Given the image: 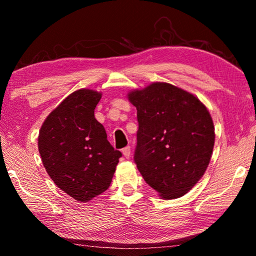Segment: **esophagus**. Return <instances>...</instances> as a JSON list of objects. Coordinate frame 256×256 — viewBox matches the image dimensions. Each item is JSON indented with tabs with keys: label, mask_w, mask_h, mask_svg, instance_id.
I'll list each match as a JSON object with an SVG mask.
<instances>
[{
	"label": "esophagus",
	"mask_w": 256,
	"mask_h": 256,
	"mask_svg": "<svg viewBox=\"0 0 256 256\" xmlns=\"http://www.w3.org/2000/svg\"><path fill=\"white\" fill-rule=\"evenodd\" d=\"M122 152L124 154V157L126 159L131 157V148H130V146H125V148L122 150Z\"/></svg>",
	"instance_id": "obj_1"
}]
</instances>
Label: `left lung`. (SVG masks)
I'll use <instances>...</instances> for the list:
<instances>
[{"label": "left lung", "mask_w": 256, "mask_h": 256, "mask_svg": "<svg viewBox=\"0 0 256 256\" xmlns=\"http://www.w3.org/2000/svg\"><path fill=\"white\" fill-rule=\"evenodd\" d=\"M128 97L138 110V172L162 198L183 196L210 162L214 126L209 110L194 94L166 82L133 90Z\"/></svg>", "instance_id": "obj_1"}]
</instances>
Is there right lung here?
Listing matches in <instances>:
<instances>
[{"instance_id": "add662e5", "label": "right lung", "mask_w": 256, "mask_h": 256, "mask_svg": "<svg viewBox=\"0 0 256 256\" xmlns=\"http://www.w3.org/2000/svg\"><path fill=\"white\" fill-rule=\"evenodd\" d=\"M102 94L80 89L47 116L38 136V150L47 174L58 188L88 202L110 188L120 151L107 140L94 118Z\"/></svg>"}]
</instances>
